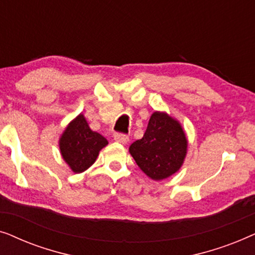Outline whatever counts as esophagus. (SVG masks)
Segmentation results:
<instances>
[{
    "label": "esophagus",
    "mask_w": 255,
    "mask_h": 255,
    "mask_svg": "<svg viewBox=\"0 0 255 255\" xmlns=\"http://www.w3.org/2000/svg\"><path fill=\"white\" fill-rule=\"evenodd\" d=\"M114 139L116 140L117 142H121V144H127L128 141V137L127 134H123V133H116L114 135Z\"/></svg>",
    "instance_id": "obj_1"
}]
</instances>
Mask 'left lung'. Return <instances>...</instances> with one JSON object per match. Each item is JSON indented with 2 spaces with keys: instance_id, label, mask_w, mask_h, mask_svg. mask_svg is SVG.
Masks as SVG:
<instances>
[{
  "instance_id": "8db88e82",
  "label": "left lung",
  "mask_w": 255,
  "mask_h": 255,
  "mask_svg": "<svg viewBox=\"0 0 255 255\" xmlns=\"http://www.w3.org/2000/svg\"><path fill=\"white\" fill-rule=\"evenodd\" d=\"M128 152L149 179L161 181L179 172L188 152L182 125L165 111H154L144 137L132 142Z\"/></svg>"
}]
</instances>
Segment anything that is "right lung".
<instances>
[{
  "label": "right lung",
  "mask_w": 255,
  "mask_h": 255,
  "mask_svg": "<svg viewBox=\"0 0 255 255\" xmlns=\"http://www.w3.org/2000/svg\"><path fill=\"white\" fill-rule=\"evenodd\" d=\"M108 140L90 128L83 114L69 122L59 138V149L64 161L73 173L85 172L96 161Z\"/></svg>",
  "instance_id": "obj_1"
}]
</instances>
